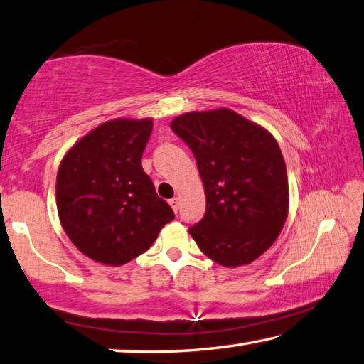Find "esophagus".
<instances>
[{"instance_id":"1","label":"esophagus","mask_w":364,"mask_h":364,"mask_svg":"<svg viewBox=\"0 0 364 364\" xmlns=\"http://www.w3.org/2000/svg\"><path fill=\"white\" fill-rule=\"evenodd\" d=\"M168 205L172 206V210L175 213H178V208H180V200H178L176 197H173V198H170V200H168Z\"/></svg>"}]
</instances>
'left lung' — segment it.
Returning a JSON list of instances; mask_svg holds the SVG:
<instances>
[{
    "label": "left lung",
    "instance_id": "left-lung-1",
    "mask_svg": "<svg viewBox=\"0 0 364 364\" xmlns=\"http://www.w3.org/2000/svg\"><path fill=\"white\" fill-rule=\"evenodd\" d=\"M194 153L206 211L189 227L200 251L241 267L272 246L289 215L286 162L265 127L230 109L188 112L170 123Z\"/></svg>",
    "mask_w": 364,
    "mask_h": 364
}]
</instances>
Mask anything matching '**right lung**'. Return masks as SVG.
<instances>
[{
	"label": "right lung",
	"instance_id": "1",
	"mask_svg": "<svg viewBox=\"0 0 364 364\" xmlns=\"http://www.w3.org/2000/svg\"><path fill=\"white\" fill-rule=\"evenodd\" d=\"M151 118H115L69 148L56 175L64 232L88 259L119 267L151 246L175 215L141 168Z\"/></svg>",
	"mask_w": 364,
	"mask_h": 364
}]
</instances>
